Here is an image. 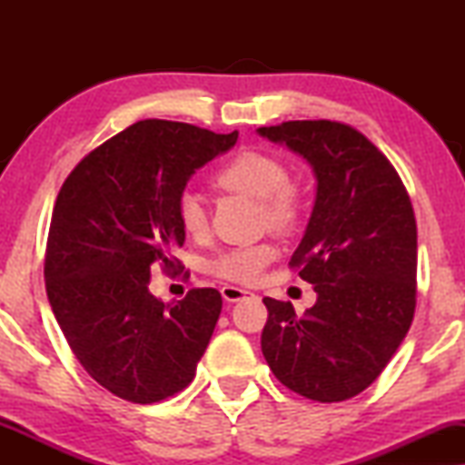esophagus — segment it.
I'll list each match as a JSON object with an SVG mask.
<instances>
[{"label":"esophagus","instance_id":"obj_1","mask_svg":"<svg viewBox=\"0 0 465 465\" xmlns=\"http://www.w3.org/2000/svg\"><path fill=\"white\" fill-rule=\"evenodd\" d=\"M220 292H222V298H224L226 302H239V301H243V298L252 296V292L241 290V288H237V285H222Z\"/></svg>","mask_w":465,"mask_h":465}]
</instances>
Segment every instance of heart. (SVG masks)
I'll return each mask as SVG.
<instances>
[{
    "mask_svg": "<svg viewBox=\"0 0 465 465\" xmlns=\"http://www.w3.org/2000/svg\"><path fill=\"white\" fill-rule=\"evenodd\" d=\"M282 158L269 152L243 150L228 158L213 173V186L258 199L260 220L275 232H292L304 213V193L288 177ZM177 224L188 237L199 239L207 231V212L194 190H182L175 201ZM277 258L275 245L269 241L253 245L231 247L209 260L212 275L232 283H256L262 271Z\"/></svg>",
    "mask_w": 465,
    "mask_h": 465,
    "instance_id": "obj_1",
    "label": "heart"
}]
</instances>
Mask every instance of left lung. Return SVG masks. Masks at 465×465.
<instances>
[{
    "label": "left lung",
    "mask_w": 465,
    "mask_h": 465,
    "mask_svg": "<svg viewBox=\"0 0 465 465\" xmlns=\"http://www.w3.org/2000/svg\"><path fill=\"white\" fill-rule=\"evenodd\" d=\"M307 158L315 207L290 269L313 285L317 302L264 298L262 353L288 390L317 402L358 396L390 364L417 304V222L411 196L387 156L336 120H290L258 129Z\"/></svg>",
    "instance_id": "8db88e82"
}]
</instances>
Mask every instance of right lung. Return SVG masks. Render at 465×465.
Here are the masks:
<instances>
[{
  "instance_id": "1",
  "label": "right lung",
  "mask_w": 465,
  "mask_h": 465,
  "mask_svg": "<svg viewBox=\"0 0 465 465\" xmlns=\"http://www.w3.org/2000/svg\"><path fill=\"white\" fill-rule=\"evenodd\" d=\"M237 137L139 120L88 152L63 182L44 260L46 294L82 368L114 396L161 402L194 379L220 317V292L193 288L164 307L148 283L154 269L183 271L173 256L186 239L177 194Z\"/></svg>"
}]
</instances>
